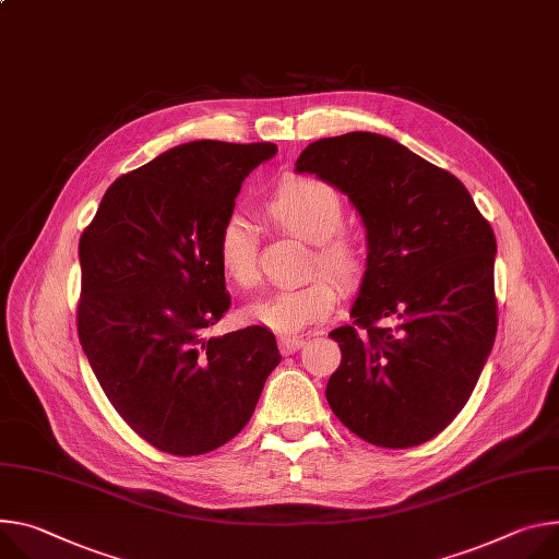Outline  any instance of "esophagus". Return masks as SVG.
<instances>
[{
	"mask_svg": "<svg viewBox=\"0 0 559 559\" xmlns=\"http://www.w3.org/2000/svg\"><path fill=\"white\" fill-rule=\"evenodd\" d=\"M302 343H306V338L302 336H281L278 338V347L283 354H294L296 349L302 347Z\"/></svg>",
	"mask_w": 559,
	"mask_h": 559,
	"instance_id": "esophagus-1",
	"label": "esophagus"
}]
</instances>
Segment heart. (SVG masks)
<instances>
[{"instance_id":"obj_1","label":"heart","mask_w":559,"mask_h":559,"mask_svg":"<svg viewBox=\"0 0 559 559\" xmlns=\"http://www.w3.org/2000/svg\"><path fill=\"white\" fill-rule=\"evenodd\" d=\"M263 214L283 231L312 242L302 283L278 289L245 308V319L276 332H300L328 319L343 289H357L366 276V253L357 238L345 234L343 200L323 180L296 176L283 180L263 202ZM216 257L225 276L238 287H253L261 278L259 238L253 227L231 214L216 236ZM323 271V275H317Z\"/></svg>"}]
</instances>
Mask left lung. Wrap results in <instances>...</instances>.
Returning a JSON list of instances; mask_svg holds the SVG:
<instances>
[{
  "mask_svg": "<svg viewBox=\"0 0 559 559\" xmlns=\"http://www.w3.org/2000/svg\"><path fill=\"white\" fill-rule=\"evenodd\" d=\"M296 171L338 187L368 231L352 325L325 396L381 448L437 437L471 399L497 332L495 234L468 189L403 144L352 131L312 142Z\"/></svg>",
  "mask_w": 559,
  "mask_h": 559,
  "instance_id": "8db88e82",
  "label": "left lung"
}]
</instances>
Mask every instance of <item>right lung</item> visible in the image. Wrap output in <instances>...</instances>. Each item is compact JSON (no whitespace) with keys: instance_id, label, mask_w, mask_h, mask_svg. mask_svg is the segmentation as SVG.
<instances>
[{"instance_id":"add662e5","label":"right lung","mask_w":559,"mask_h":559,"mask_svg":"<svg viewBox=\"0 0 559 559\" xmlns=\"http://www.w3.org/2000/svg\"><path fill=\"white\" fill-rule=\"evenodd\" d=\"M272 142L198 140L120 176L80 236L78 336L107 399L144 441L205 454L251 419L281 354L249 325L207 336L231 298L216 236Z\"/></svg>"}]
</instances>
